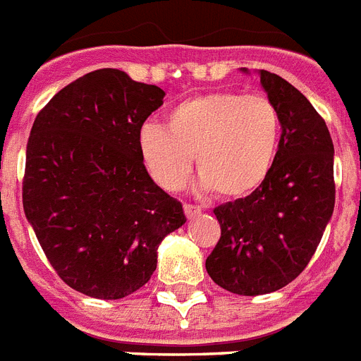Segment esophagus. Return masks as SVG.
I'll return each instance as SVG.
<instances>
[{"mask_svg":"<svg viewBox=\"0 0 361 361\" xmlns=\"http://www.w3.org/2000/svg\"><path fill=\"white\" fill-rule=\"evenodd\" d=\"M183 211L187 218H196L198 214H202V207L200 205H190V203H185Z\"/></svg>","mask_w":361,"mask_h":361,"instance_id":"obj_1","label":"esophagus"}]
</instances>
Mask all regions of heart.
Wrapping results in <instances>:
<instances>
[{
  "label": "heart",
  "instance_id": "heart-1",
  "mask_svg": "<svg viewBox=\"0 0 361 361\" xmlns=\"http://www.w3.org/2000/svg\"><path fill=\"white\" fill-rule=\"evenodd\" d=\"M281 118L263 94L236 90L190 96L167 112L165 125L147 121L137 130V152L163 189H181L196 154L200 187L240 200L258 190L278 158Z\"/></svg>",
  "mask_w": 361,
  "mask_h": 361
}]
</instances>
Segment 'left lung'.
Segmentation results:
<instances>
[{
  "label": "left lung",
  "instance_id": "left-lung-1",
  "mask_svg": "<svg viewBox=\"0 0 361 361\" xmlns=\"http://www.w3.org/2000/svg\"><path fill=\"white\" fill-rule=\"evenodd\" d=\"M258 74L281 118L278 158L258 190L216 207L221 236L205 262L212 281L240 296L274 293L300 276L336 194L334 145L324 118L289 81L269 71Z\"/></svg>",
  "mask_w": 361,
  "mask_h": 361
}]
</instances>
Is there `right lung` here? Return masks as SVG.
Wrapping results in <instances>:
<instances>
[{"label":"right lung","mask_w":361,"mask_h":361,"mask_svg":"<svg viewBox=\"0 0 361 361\" xmlns=\"http://www.w3.org/2000/svg\"><path fill=\"white\" fill-rule=\"evenodd\" d=\"M159 87L99 68L59 90L34 120L23 209L47 259L78 293L120 300L150 280L163 238L187 221L152 181L137 130Z\"/></svg>","instance_id":"obj_1"}]
</instances>
